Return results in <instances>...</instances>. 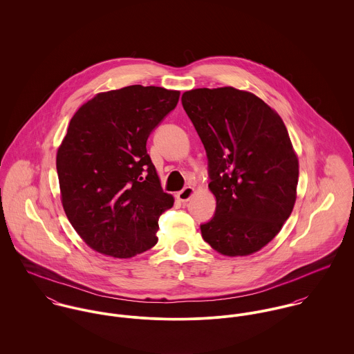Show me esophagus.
Listing matches in <instances>:
<instances>
[{
	"label": "esophagus",
	"mask_w": 354,
	"mask_h": 354,
	"mask_svg": "<svg viewBox=\"0 0 354 354\" xmlns=\"http://www.w3.org/2000/svg\"><path fill=\"white\" fill-rule=\"evenodd\" d=\"M194 194H195V189H194L192 187H185L184 189H181V191L177 194V199H178L180 202H188V201L192 198Z\"/></svg>",
	"instance_id": "esophagus-1"
}]
</instances>
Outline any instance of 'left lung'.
Masks as SVG:
<instances>
[{"instance_id": "1", "label": "left lung", "mask_w": 354, "mask_h": 354, "mask_svg": "<svg viewBox=\"0 0 354 354\" xmlns=\"http://www.w3.org/2000/svg\"><path fill=\"white\" fill-rule=\"evenodd\" d=\"M208 160L214 216L202 237L226 256L261 250L296 202L299 160L282 118L260 98L233 87L183 94Z\"/></svg>"}]
</instances>
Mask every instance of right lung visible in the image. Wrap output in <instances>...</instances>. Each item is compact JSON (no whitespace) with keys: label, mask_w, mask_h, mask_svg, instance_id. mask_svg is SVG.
<instances>
[{"label":"right lung","mask_w":354,"mask_h":354,"mask_svg":"<svg viewBox=\"0 0 354 354\" xmlns=\"http://www.w3.org/2000/svg\"><path fill=\"white\" fill-rule=\"evenodd\" d=\"M180 93L140 84L101 93L72 117L57 152L65 214L84 243L113 257L152 248L159 216L173 207L147 139Z\"/></svg>","instance_id":"1"}]
</instances>
